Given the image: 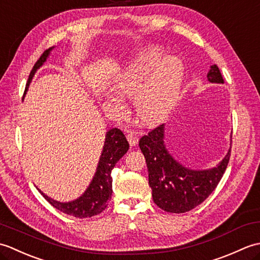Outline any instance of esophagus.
<instances>
[{"label": "esophagus", "mask_w": 260, "mask_h": 260, "mask_svg": "<svg viewBox=\"0 0 260 260\" xmlns=\"http://www.w3.org/2000/svg\"><path fill=\"white\" fill-rule=\"evenodd\" d=\"M126 136L131 146H135L137 144V142H139V135H137V133H135V132H128Z\"/></svg>", "instance_id": "obj_1"}]
</instances>
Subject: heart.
<instances>
[{"mask_svg":"<svg viewBox=\"0 0 260 260\" xmlns=\"http://www.w3.org/2000/svg\"><path fill=\"white\" fill-rule=\"evenodd\" d=\"M164 56L161 47L144 49L114 82L120 96L134 98L137 117L148 125L158 123L170 113L183 80L182 62ZM112 103L117 107L121 105L117 98H112Z\"/></svg>","mask_w":260,"mask_h":260,"instance_id":"heart-1","label":"heart"}]
</instances>
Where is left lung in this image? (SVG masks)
Masks as SVG:
<instances>
[{
    "mask_svg": "<svg viewBox=\"0 0 260 260\" xmlns=\"http://www.w3.org/2000/svg\"><path fill=\"white\" fill-rule=\"evenodd\" d=\"M207 77L211 82H224L217 64L211 66ZM163 139L162 124L142 136L139 143L146 159L153 201L167 212L184 213L201 204L217 187L228 167L231 151L217 168L193 171L182 167L170 155Z\"/></svg>",
    "mask_w": 260,
    "mask_h": 260,
    "instance_id": "1",
    "label": "left lung"
}]
</instances>
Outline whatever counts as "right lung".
I'll return each instance as SVG.
<instances>
[{
  "instance_id": "obj_1",
  "label": "right lung",
  "mask_w": 260,
  "mask_h": 260,
  "mask_svg": "<svg viewBox=\"0 0 260 260\" xmlns=\"http://www.w3.org/2000/svg\"><path fill=\"white\" fill-rule=\"evenodd\" d=\"M50 49H47L46 51L38 59V61L33 66V68L30 73L29 79H27V84L25 86V91L27 89L30 81L32 79L33 75H35L36 70L41 67L42 63L46 61L47 57L49 56ZM129 144L127 142L123 132L118 128H113L106 134V140H105L104 150L102 153L101 159H99L98 168L96 171V174L93 176L90 185L88 186L86 192L82 194L79 199L68 203H61L58 201L52 200L51 198L46 196L45 193H40L43 198L51 204L52 207L62 211L63 213H67L69 215H73L76 218H90L93 215H97L102 213L105 209L107 208L108 202L112 198V170L114 169L115 164L117 163L120 157L128 151Z\"/></svg>"
}]
</instances>
